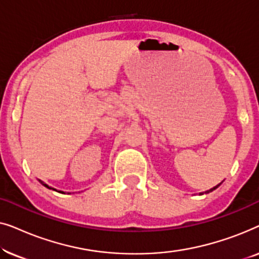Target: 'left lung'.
<instances>
[{
	"label": "left lung",
	"mask_w": 259,
	"mask_h": 259,
	"mask_svg": "<svg viewBox=\"0 0 259 259\" xmlns=\"http://www.w3.org/2000/svg\"><path fill=\"white\" fill-rule=\"evenodd\" d=\"M222 184V183H221ZM221 184H218V185H215L214 187H212V189H210V190H207V191H205V192H203V193H199V194H204V193H210V192H212V191H213V190H215V189H217V187L218 186H221Z\"/></svg>",
	"instance_id": "8db88e82"
}]
</instances>
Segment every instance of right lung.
I'll return each mask as SVG.
<instances>
[{"instance_id":"1","label":"right lung","mask_w":259,"mask_h":259,"mask_svg":"<svg viewBox=\"0 0 259 259\" xmlns=\"http://www.w3.org/2000/svg\"><path fill=\"white\" fill-rule=\"evenodd\" d=\"M38 182H40V183H41V184H42V185H44V186H46V187H47V189H52V190H54V191H56L55 189H53V187H49V186L47 185V184H45L44 182H42V180H40V179H38ZM60 193H63V192H62V191H60Z\"/></svg>"}]
</instances>
